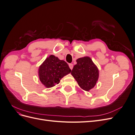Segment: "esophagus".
<instances>
[{
    "label": "esophagus",
    "instance_id": "1",
    "mask_svg": "<svg viewBox=\"0 0 135 135\" xmlns=\"http://www.w3.org/2000/svg\"><path fill=\"white\" fill-rule=\"evenodd\" d=\"M69 68H70L71 70H72L73 68V64H70L69 65Z\"/></svg>",
    "mask_w": 135,
    "mask_h": 135
}]
</instances>
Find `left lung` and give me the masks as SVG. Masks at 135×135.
Here are the masks:
<instances>
[{
    "instance_id": "left-lung-1",
    "label": "left lung",
    "mask_w": 135,
    "mask_h": 135,
    "mask_svg": "<svg viewBox=\"0 0 135 135\" xmlns=\"http://www.w3.org/2000/svg\"><path fill=\"white\" fill-rule=\"evenodd\" d=\"M71 72L78 84L83 90L89 91L96 84L99 76L97 66L89 57H83L76 60Z\"/></svg>"
}]
</instances>
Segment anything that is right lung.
Instances as JSON below:
<instances>
[{
  "label": "right lung",
  "instance_id": "right-lung-1",
  "mask_svg": "<svg viewBox=\"0 0 135 135\" xmlns=\"http://www.w3.org/2000/svg\"><path fill=\"white\" fill-rule=\"evenodd\" d=\"M71 72L68 64L54 55L47 57L39 68L38 74L42 83L51 88L60 83L61 79Z\"/></svg>",
  "mask_w": 135,
  "mask_h": 135
}]
</instances>
